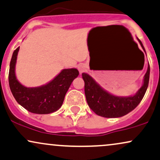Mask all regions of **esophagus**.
Masks as SVG:
<instances>
[{"instance_id": "1", "label": "esophagus", "mask_w": 160, "mask_h": 160, "mask_svg": "<svg viewBox=\"0 0 160 160\" xmlns=\"http://www.w3.org/2000/svg\"><path fill=\"white\" fill-rule=\"evenodd\" d=\"M78 71H79L80 74H82V72H84V71L86 70V67H85V65L83 64V63H81L78 66Z\"/></svg>"}]
</instances>
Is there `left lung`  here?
I'll return each instance as SVG.
<instances>
[{
    "label": "left lung",
    "instance_id": "1",
    "mask_svg": "<svg viewBox=\"0 0 160 160\" xmlns=\"http://www.w3.org/2000/svg\"><path fill=\"white\" fill-rule=\"evenodd\" d=\"M141 46L145 52L143 44L138 38ZM146 53V52H145ZM150 65L144 76L143 84L136 94L129 97H118L104 90L87 73H82L84 82V93L90 108L97 115L104 118H120L132 112L143 99L148 87Z\"/></svg>",
    "mask_w": 160,
    "mask_h": 160
}]
</instances>
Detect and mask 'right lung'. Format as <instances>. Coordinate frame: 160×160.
<instances>
[{
	"label": "right lung",
	"mask_w": 160,
	"mask_h": 160,
	"mask_svg": "<svg viewBox=\"0 0 160 160\" xmlns=\"http://www.w3.org/2000/svg\"><path fill=\"white\" fill-rule=\"evenodd\" d=\"M19 47L13 52L9 71L10 91L17 102L28 112L45 114L61 108L72 81L79 74L76 68L64 69L48 83L35 88L22 85L16 78V63Z\"/></svg>",
	"instance_id": "add662e5"
}]
</instances>
